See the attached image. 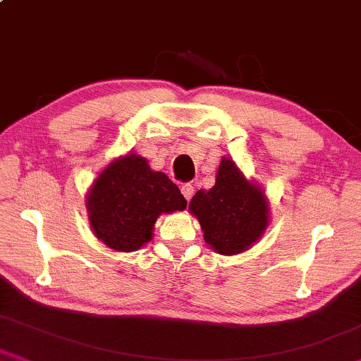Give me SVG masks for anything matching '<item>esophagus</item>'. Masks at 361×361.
I'll list each match as a JSON object with an SVG mask.
<instances>
[{
  "label": "esophagus",
  "mask_w": 361,
  "mask_h": 361,
  "mask_svg": "<svg viewBox=\"0 0 361 361\" xmlns=\"http://www.w3.org/2000/svg\"><path fill=\"white\" fill-rule=\"evenodd\" d=\"M181 193H183V196H185L186 202H190L191 196H193V193H195V186L191 185V183H186V185H183V186H181Z\"/></svg>",
  "instance_id": "obj_1"
}]
</instances>
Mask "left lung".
Returning a JSON list of instances; mask_svg holds the SVG:
<instances>
[{
    "instance_id": "obj_1",
    "label": "left lung",
    "mask_w": 361,
    "mask_h": 361,
    "mask_svg": "<svg viewBox=\"0 0 361 361\" xmlns=\"http://www.w3.org/2000/svg\"><path fill=\"white\" fill-rule=\"evenodd\" d=\"M188 208L200 221L207 245L225 257L252 248L270 225V202L263 188L225 157L213 188L196 191Z\"/></svg>"
}]
</instances>
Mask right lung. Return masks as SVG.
I'll return each instance as SVG.
<instances>
[{"label": "right lung", "instance_id": "right-lung-1", "mask_svg": "<svg viewBox=\"0 0 361 361\" xmlns=\"http://www.w3.org/2000/svg\"><path fill=\"white\" fill-rule=\"evenodd\" d=\"M85 204L94 236L115 252L131 253L153 240L159 214L181 212L186 200L147 158L126 153L99 173Z\"/></svg>", "mask_w": 361, "mask_h": 361}]
</instances>
